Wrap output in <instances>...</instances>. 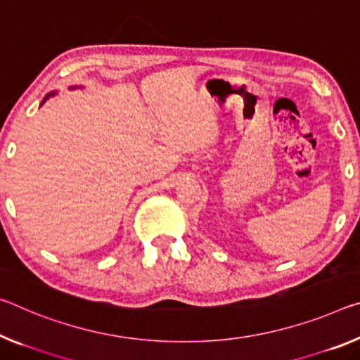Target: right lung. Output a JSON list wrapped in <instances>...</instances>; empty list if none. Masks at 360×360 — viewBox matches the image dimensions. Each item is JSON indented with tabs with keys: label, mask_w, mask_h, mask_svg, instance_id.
I'll return each instance as SVG.
<instances>
[{
	"label": "right lung",
	"mask_w": 360,
	"mask_h": 360,
	"mask_svg": "<svg viewBox=\"0 0 360 360\" xmlns=\"http://www.w3.org/2000/svg\"><path fill=\"white\" fill-rule=\"evenodd\" d=\"M72 89H73V88H72ZM54 94H56V93H49V94H48V96H46V98H44V99H43V102H44V101H46V99H48V98H49V96H54Z\"/></svg>",
	"instance_id": "right-lung-1"
}]
</instances>
